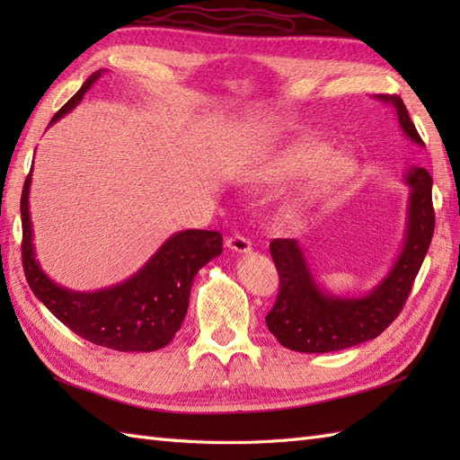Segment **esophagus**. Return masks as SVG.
<instances>
[{
  "instance_id": "obj_1",
  "label": "esophagus",
  "mask_w": 460,
  "mask_h": 460,
  "mask_svg": "<svg viewBox=\"0 0 460 460\" xmlns=\"http://www.w3.org/2000/svg\"><path fill=\"white\" fill-rule=\"evenodd\" d=\"M225 245H227V249H231L233 252H239V255H247V252L252 251L251 241L245 239V237H241V235L227 237V241H225Z\"/></svg>"
}]
</instances>
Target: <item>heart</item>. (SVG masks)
Listing matches in <instances>:
<instances>
[{
  "label": "heart",
  "instance_id": "heart-1",
  "mask_svg": "<svg viewBox=\"0 0 460 460\" xmlns=\"http://www.w3.org/2000/svg\"><path fill=\"white\" fill-rule=\"evenodd\" d=\"M358 170V160L348 152L332 154L324 142H298L270 155L265 162L252 165L245 172L247 188L269 190L280 185L296 183L312 174L305 190L288 205V211H298L306 205L324 198V195L344 185Z\"/></svg>",
  "mask_w": 460,
  "mask_h": 460
}]
</instances>
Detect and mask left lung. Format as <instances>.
<instances>
[{
	"label": "left lung",
	"mask_w": 460,
	"mask_h": 460,
	"mask_svg": "<svg viewBox=\"0 0 460 460\" xmlns=\"http://www.w3.org/2000/svg\"><path fill=\"white\" fill-rule=\"evenodd\" d=\"M376 99L394 106L407 140L425 146L399 96L376 94ZM403 183L409 190V201L402 251L384 279L366 295H334L322 287L296 239L270 243L280 290L267 314V326L282 346L305 354L346 349L377 338L397 318L435 231L433 178L427 170L411 165L403 172Z\"/></svg>",
	"instance_id": "obj_1"
}]
</instances>
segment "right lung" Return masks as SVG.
I'll return each mask as SVG.
<instances>
[{"label":"right lung","mask_w":460,"mask_h":460,"mask_svg":"<svg viewBox=\"0 0 460 460\" xmlns=\"http://www.w3.org/2000/svg\"><path fill=\"white\" fill-rule=\"evenodd\" d=\"M106 71L93 73L49 126L66 116ZM29 172L22 193L23 269L33 295L75 334L96 346L119 351H154L168 346L188 314L190 292L199 269L221 255L223 237L217 231L188 229L173 233L144 265L112 287L83 292L58 285L41 269L33 245L29 211Z\"/></svg>","instance_id":"obj_1"}]
</instances>
